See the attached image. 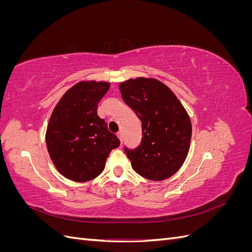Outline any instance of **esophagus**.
<instances>
[{
  "label": "esophagus",
  "mask_w": 252,
  "mask_h": 252,
  "mask_svg": "<svg viewBox=\"0 0 252 252\" xmlns=\"http://www.w3.org/2000/svg\"><path fill=\"white\" fill-rule=\"evenodd\" d=\"M117 135H118V138L120 139V141H121V142L123 141V134H122V131H119V132L117 133Z\"/></svg>",
  "instance_id": "obj_1"
}]
</instances>
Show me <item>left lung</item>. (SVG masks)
Returning a JSON list of instances; mask_svg holds the SVG:
<instances>
[{
    "mask_svg": "<svg viewBox=\"0 0 252 252\" xmlns=\"http://www.w3.org/2000/svg\"><path fill=\"white\" fill-rule=\"evenodd\" d=\"M119 88L142 122L141 145L133 150L125 148L132 169L151 181L169 179L189 151L192 127L186 109L168 86L154 78L129 79Z\"/></svg>",
    "mask_w": 252,
    "mask_h": 252,
    "instance_id": "obj_1",
    "label": "left lung"
}]
</instances>
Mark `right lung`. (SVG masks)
I'll return each mask as SVG.
<instances>
[{
    "label": "right lung",
    "mask_w": 252,
    "mask_h": 252,
    "mask_svg": "<svg viewBox=\"0 0 252 252\" xmlns=\"http://www.w3.org/2000/svg\"><path fill=\"white\" fill-rule=\"evenodd\" d=\"M110 83L80 81L68 89L53 109L46 146L58 171L68 180L83 183L100 175L120 140L97 116V104Z\"/></svg>",
    "instance_id": "add662e5"
}]
</instances>
